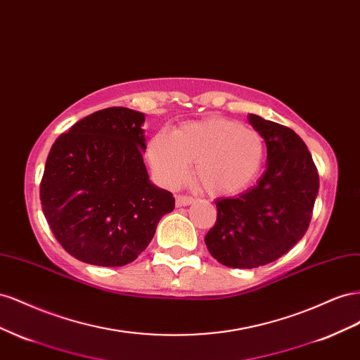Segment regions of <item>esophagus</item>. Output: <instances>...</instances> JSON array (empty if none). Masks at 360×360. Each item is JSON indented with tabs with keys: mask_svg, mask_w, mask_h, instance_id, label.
I'll use <instances>...</instances> for the list:
<instances>
[{
	"mask_svg": "<svg viewBox=\"0 0 360 360\" xmlns=\"http://www.w3.org/2000/svg\"><path fill=\"white\" fill-rule=\"evenodd\" d=\"M193 198L191 196H186V194H178L176 196V207H187V205L193 203Z\"/></svg>",
	"mask_w": 360,
	"mask_h": 360,
	"instance_id": "34e87169",
	"label": "esophagus"
}]
</instances>
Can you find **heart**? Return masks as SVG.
Segmentation results:
<instances>
[{
  "instance_id": "1",
  "label": "heart",
  "mask_w": 360,
  "mask_h": 360,
  "mask_svg": "<svg viewBox=\"0 0 360 360\" xmlns=\"http://www.w3.org/2000/svg\"><path fill=\"white\" fill-rule=\"evenodd\" d=\"M148 160L160 182L174 187L187 178L191 162L203 188L212 194H237L258 179L265 161V141L258 131L224 117L184 123L170 134L149 140Z\"/></svg>"
}]
</instances>
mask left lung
Instances as JSON below:
<instances>
[{
  "mask_svg": "<svg viewBox=\"0 0 360 360\" xmlns=\"http://www.w3.org/2000/svg\"><path fill=\"white\" fill-rule=\"evenodd\" d=\"M266 145V170L238 198L215 200L217 220L205 237L212 258L232 269H256L291 250L306 233L320 188L311 152L295 132L248 116Z\"/></svg>",
  "mask_w": 360,
  "mask_h": 360,
  "instance_id": "left-lung-1",
  "label": "left lung"
}]
</instances>
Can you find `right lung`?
I'll list each match as a JSON object with an SVG mask.
<instances>
[{"mask_svg":"<svg viewBox=\"0 0 360 360\" xmlns=\"http://www.w3.org/2000/svg\"><path fill=\"white\" fill-rule=\"evenodd\" d=\"M145 115L125 107L95 111L51 148L40 202L54 237L74 258L101 266L134 261L174 208L149 181Z\"/></svg>","mask_w":360,"mask_h":360,"instance_id":"1","label":"right lung"}]
</instances>
